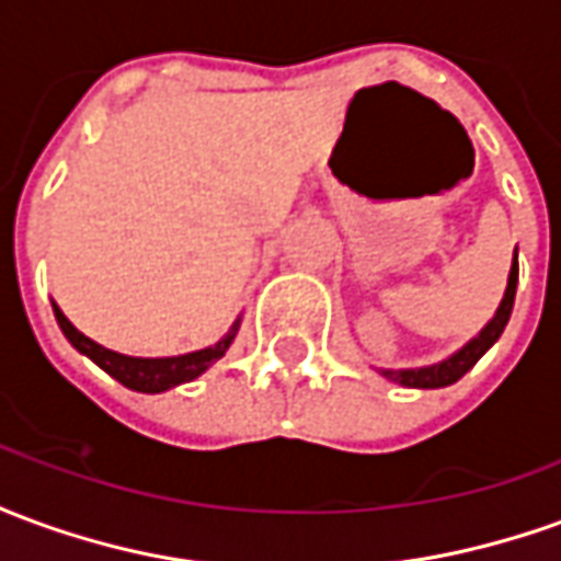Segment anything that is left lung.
<instances>
[{
    "instance_id": "8db88e82",
    "label": "left lung",
    "mask_w": 561,
    "mask_h": 561,
    "mask_svg": "<svg viewBox=\"0 0 561 561\" xmlns=\"http://www.w3.org/2000/svg\"><path fill=\"white\" fill-rule=\"evenodd\" d=\"M517 276H519V264H517V249H514V261H511V273H507V288L505 297H502V304L495 309V316L486 321L481 328L478 336H471L462 348L445 357V360H438V364L430 366H412V369H378L381 376L393 381V385H400V388H417V390H435V388H447V385H454L459 378L469 373L471 366L481 360L483 354L490 352L495 345V340L502 336V330H505L507 318H511V309H514V294H517Z\"/></svg>"
}]
</instances>
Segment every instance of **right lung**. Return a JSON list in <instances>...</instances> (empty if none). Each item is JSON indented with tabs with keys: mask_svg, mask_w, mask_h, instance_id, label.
I'll list each match as a JSON object with an SVG mask.
<instances>
[{
	"mask_svg": "<svg viewBox=\"0 0 561 561\" xmlns=\"http://www.w3.org/2000/svg\"><path fill=\"white\" fill-rule=\"evenodd\" d=\"M54 316L59 330L66 333V340L78 348L83 357H90L92 364L104 369L107 376L116 378L119 385H126L128 390H138V393H164V390L176 388V385H185V381H195L197 376H204L209 366L216 364L219 357H225V352L231 348L233 336L240 330V321L237 318L231 324V330L221 336L219 342H213L201 352L188 354H173V357H131V354H119L104 348L90 336H83L71 321L66 318V312L54 304Z\"/></svg>",
	"mask_w": 561,
	"mask_h": 561,
	"instance_id": "obj_1",
	"label": "right lung"
}]
</instances>
